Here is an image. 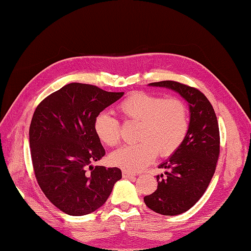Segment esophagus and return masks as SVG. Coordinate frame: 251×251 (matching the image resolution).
<instances>
[{
    "label": "esophagus",
    "instance_id": "esophagus-1",
    "mask_svg": "<svg viewBox=\"0 0 251 251\" xmlns=\"http://www.w3.org/2000/svg\"><path fill=\"white\" fill-rule=\"evenodd\" d=\"M122 175H123V178H132V177H135V174H132L130 172H127V170H123Z\"/></svg>",
    "mask_w": 251,
    "mask_h": 251
}]
</instances>
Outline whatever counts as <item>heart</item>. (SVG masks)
I'll return each mask as SVG.
<instances>
[{"mask_svg": "<svg viewBox=\"0 0 251 251\" xmlns=\"http://www.w3.org/2000/svg\"><path fill=\"white\" fill-rule=\"evenodd\" d=\"M117 111L125 122L139 123L136 134L139 142L121 148L110 157L112 164L127 172L147 167L156 153L161 157L173 155L188 135V108L177 97L134 93L117 105ZM94 131L105 146L115 147L121 141L120 122L106 112L96 115Z\"/></svg>", "mask_w": 251, "mask_h": 251, "instance_id": "heart-1", "label": "heart"}]
</instances>
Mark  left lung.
<instances>
[{"label": "left lung", "instance_id": "8db88e82", "mask_svg": "<svg viewBox=\"0 0 251 251\" xmlns=\"http://www.w3.org/2000/svg\"><path fill=\"white\" fill-rule=\"evenodd\" d=\"M179 93L190 106L189 131L180 148L158 168L157 189L143 197L151 210L164 216H176L193 207L205 193L215 174L220 154L218 120L209 100L201 90L175 81L150 83Z\"/></svg>", "mask_w": 251, "mask_h": 251}]
</instances>
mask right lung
I'll return each mask as SVG.
<instances>
[{
	"label": "right lung",
	"instance_id": "1",
	"mask_svg": "<svg viewBox=\"0 0 251 251\" xmlns=\"http://www.w3.org/2000/svg\"><path fill=\"white\" fill-rule=\"evenodd\" d=\"M124 93L70 83L36 106L29 129L37 183L51 204L70 216L97 210L122 178L120 168L93 166L105 151L94 131V120Z\"/></svg>",
	"mask_w": 251,
	"mask_h": 251
}]
</instances>
